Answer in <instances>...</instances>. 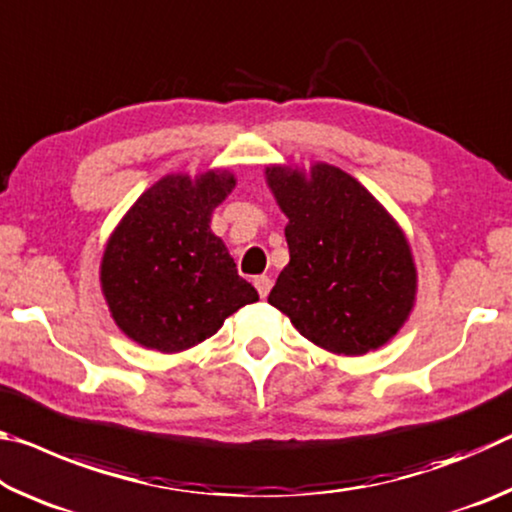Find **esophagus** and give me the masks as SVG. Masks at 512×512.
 <instances>
[{"label":"esophagus","instance_id":"obj_1","mask_svg":"<svg viewBox=\"0 0 512 512\" xmlns=\"http://www.w3.org/2000/svg\"><path fill=\"white\" fill-rule=\"evenodd\" d=\"M253 282H255V289H257L259 296L266 298V296H268V291H271V287H273L271 277H268V275H257Z\"/></svg>","mask_w":512,"mask_h":512}]
</instances>
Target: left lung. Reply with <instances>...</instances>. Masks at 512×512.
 <instances>
[{
  "instance_id": "8db88e82",
  "label": "left lung",
  "mask_w": 512,
  "mask_h": 512,
  "mask_svg": "<svg viewBox=\"0 0 512 512\" xmlns=\"http://www.w3.org/2000/svg\"><path fill=\"white\" fill-rule=\"evenodd\" d=\"M266 183L287 214L289 264L268 302L327 352L359 357L393 339L418 287L400 225L359 180L332 164L309 176L266 167Z\"/></svg>"
}]
</instances>
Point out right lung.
Listing matches in <instances>:
<instances>
[{"label": "right lung", "instance_id": "add662e5", "mask_svg": "<svg viewBox=\"0 0 512 512\" xmlns=\"http://www.w3.org/2000/svg\"><path fill=\"white\" fill-rule=\"evenodd\" d=\"M228 171L164 176L108 239L101 289L121 332L144 348L180 352L210 339L259 296L212 235L214 207L235 187Z\"/></svg>", "mask_w": 512, "mask_h": 512}]
</instances>
